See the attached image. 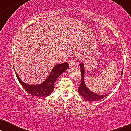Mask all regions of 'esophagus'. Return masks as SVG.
Returning a JSON list of instances; mask_svg holds the SVG:
<instances>
[{
  "instance_id": "34e87169",
  "label": "esophagus",
  "mask_w": 131,
  "mask_h": 131,
  "mask_svg": "<svg viewBox=\"0 0 131 131\" xmlns=\"http://www.w3.org/2000/svg\"><path fill=\"white\" fill-rule=\"evenodd\" d=\"M69 66H70V67H72V66H74L76 65V62L74 60H70L69 61Z\"/></svg>"
}]
</instances>
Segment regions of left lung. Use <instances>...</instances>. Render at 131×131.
I'll list each match as a JSON object with an SVG mask.
<instances>
[{
	"label": "left lung",
	"instance_id": "1",
	"mask_svg": "<svg viewBox=\"0 0 131 131\" xmlns=\"http://www.w3.org/2000/svg\"><path fill=\"white\" fill-rule=\"evenodd\" d=\"M80 67L81 68L80 71H81L82 74V80L81 83L79 86L78 92L80 95L83 98H85L86 100L88 101H97L104 98L105 96H107V95H97L95 93L91 92L89 89H88L86 86L85 82H84V66L83 64L81 63L80 64ZM123 71H122V75Z\"/></svg>",
	"mask_w": 131,
	"mask_h": 131
}]
</instances>
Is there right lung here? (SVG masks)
I'll use <instances>...</instances> for the list:
<instances>
[{
    "mask_svg": "<svg viewBox=\"0 0 131 131\" xmlns=\"http://www.w3.org/2000/svg\"><path fill=\"white\" fill-rule=\"evenodd\" d=\"M69 68V64L64 62L55 66L48 78L41 84L30 85L23 82L15 72L17 78L27 92L36 96H47L54 90V83L60 74Z\"/></svg>",
    "mask_w": 131,
    "mask_h": 131,
    "instance_id": "right-lung-1",
    "label": "right lung"
}]
</instances>
